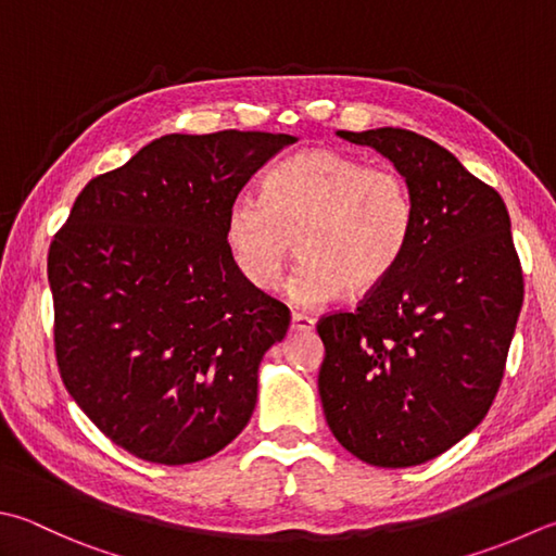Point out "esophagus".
Here are the masks:
<instances>
[{"instance_id": "obj_1", "label": "esophagus", "mask_w": 556, "mask_h": 556, "mask_svg": "<svg viewBox=\"0 0 556 556\" xmlns=\"http://www.w3.org/2000/svg\"><path fill=\"white\" fill-rule=\"evenodd\" d=\"M290 329L292 331H312L314 329V319L309 314H302V312H292V319H290Z\"/></svg>"}]
</instances>
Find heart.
I'll return each instance as SVG.
<instances>
[{"instance_id": "obj_1", "label": "heart", "mask_w": 556, "mask_h": 556, "mask_svg": "<svg viewBox=\"0 0 556 556\" xmlns=\"http://www.w3.org/2000/svg\"><path fill=\"white\" fill-rule=\"evenodd\" d=\"M412 186L392 166H368L331 148L288 156L268 172L264 201L239 195L227 207L225 242L247 286L268 292L292 256L288 282L300 305L365 298L402 266L412 244Z\"/></svg>"}]
</instances>
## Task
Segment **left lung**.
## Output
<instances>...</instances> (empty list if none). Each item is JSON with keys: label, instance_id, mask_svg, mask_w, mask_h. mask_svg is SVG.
<instances>
[{"label": "left lung", "instance_id": "obj_1", "mask_svg": "<svg viewBox=\"0 0 556 556\" xmlns=\"http://www.w3.org/2000/svg\"><path fill=\"white\" fill-rule=\"evenodd\" d=\"M339 135L404 174L416 223L394 276L317 324L324 416L363 463L414 467L494 404L522 307L520 258L504 198L441 144L402 128Z\"/></svg>", "mask_w": 556, "mask_h": 556}]
</instances>
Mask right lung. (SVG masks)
<instances>
[{
    "label": "right lung",
    "mask_w": 556,
    "mask_h": 556,
    "mask_svg": "<svg viewBox=\"0 0 556 556\" xmlns=\"http://www.w3.org/2000/svg\"><path fill=\"white\" fill-rule=\"evenodd\" d=\"M292 135H164L91 179L50 244L55 358L99 431L191 465L244 431L290 312L237 274L227 207Z\"/></svg>",
    "instance_id": "right-lung-1"
}]
</instances>
